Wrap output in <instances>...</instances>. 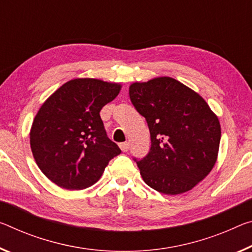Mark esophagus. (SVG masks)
<instances>
[{"label": "esophagus", "mask_w": 252, "mask_h": 252, "mask_svg": "<svg viewBox=\"0 0 252 252\" xmlns=\"http://www.w3.org/2000/svg\"><path fill=\"white\" fill-rule=\"evenodd\" d=\"M120 148H121V150L122 151H125V153H126L127 150H129V148H130V145H129V142H122V143H120Z\"/></svg>", "instance_id": "34e87169"}]
</instances>
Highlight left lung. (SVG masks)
Returning a JSON list of instances; mask_svg holds the SVG:
<instances>
[{
	"instance_id": "obj_1",
	"label": "left lung",
	"mask_w": 252,
	"mask_h": 252,
	"mask_svg": "<svg viewBox=\"0 0 252 252\" xmlns=\"http://www.w3.org/2000/svg\"><path fill=\"white\" fill-rule=\"evenodd\" d=\"M129 95L150 131L149 153L133 158L143 181L167 195L193 189L217 161L221 140L217 115L197 93L170 77L134 83Z\"/></svg>"
}]
</instances>
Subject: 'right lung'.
Here are the masks:
<instances>
[{
	"label": "right lung",
	"instance_id": "right-lung-1",
	"mask_svg": "<svg viewBox=\"0 0 252 252\" xmlns=\"http://www.w3.org/2000/svg\"><path fill=\"white\" fill-rule=\"evenodd\" d=\"M120 90L119 84L77 78L63 84L40 107L31 127V150L40 170L56 185L87 189L121 154L99 117Z\"/></svg>",
	"mask_w": 252,
	"mask_h": 252
}]
</instances>
